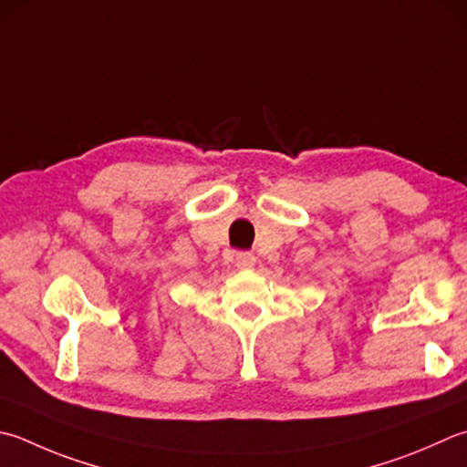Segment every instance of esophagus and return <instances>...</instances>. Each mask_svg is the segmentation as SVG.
I'll list each match as a JSON object with an SVG mask.
<instances>
[{
    "instance_id": "1",
    "label": "esophagus",
    "mask_w": 467,
    "mask_h": 467,
    "mask_svg": "<svg viewBox=\"0 0 467 467\" xmlns=\"http://www.w3.org/2000/svg\"><path fill=\"white\" fill-rule=\"evenodd\" d=\"M254 254L253 253H236V267L239 269H251L253 265H254Z\"/></svg>"
}]
</instances>
